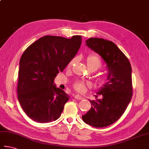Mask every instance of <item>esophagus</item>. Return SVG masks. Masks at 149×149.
Here are the masks:
<instances>
[{
	"instance_id": "esophagus-1",
	"label": "esophagus",
	"mask_w": 149,
	"mask_h": 149,
	"mask_svg": "<svg viewBox=\"0 0 149 149\" xmlns=\"http://www.w3.org/2000/svg\"><path fill=\"white\" fill-rule=\"evenodd\" d=\"M74 98L76 99V100H83V97H82V96H81L79 95H74Z\"/></svg>"
}]
</instances>
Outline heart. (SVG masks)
Wrapping results in <instances>:
<instances>
[{
    "instance_id": "obj_1",
    "label": "heart",
    "mask_w": 149,
    "mask_h": 149,
    "mask_svg": "<svg viewBox=\"0 0 149 149\" xmlns=\"http://www.w3.org/2000/svg\"><path fill=\"white\" fill-rule=\"evenodd\" d=\"M75 63V59L72 60L69 63V66H72ZM86 64L90 70L95 71L100 68L101 66V62L100 58L95 55H90L86 58ZM74 88L77 92L80 93H84L87 89L86 84L83 81H78L74 84Z\"/></svg>"
}]
</instances>
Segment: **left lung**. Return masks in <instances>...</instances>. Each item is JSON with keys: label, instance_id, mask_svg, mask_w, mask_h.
<instances>
[{"label": "left lung", "instance_id": "obj_1", "mask_svg": "<svg viewBox=\"0 0 149 149\" xmlns=\"http://www.w3.org/2000/svg\"><path fill=\"white\" fill-rule=\"evenodd\" d=\"M85 42L105 62L108 75L107 81L97 93L103 97L89 100L91 109L82 116V119L90 126L105 127L120 118L130 102L132 68L127 57L113 42L101 38H90Z\"/></svg>", "mask_w": 149, "mask_h": 149}]
</instances>
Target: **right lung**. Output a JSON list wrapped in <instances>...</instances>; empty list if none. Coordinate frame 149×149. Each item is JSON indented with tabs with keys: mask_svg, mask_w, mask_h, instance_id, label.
Segmentation results:
<instances>
[{
	"mask_svg": "<svg viewBox=\"0 0 149 149\" xmlns=\"http://www.w3.org/2000/svg\"><path fill=\"white\" fill-rule=\"evenodd\" d=\"M81 36L71 39L44 36L32 43L19 62L18 100L29 118L38 123L57 120L70 97L57 88L54 79L77 54Z\"/></svg>",
	"mask_w": 149,
	"mask_h": 149,
	"instance_id": "1",
	"label": "right lung"
}]
</instances>
